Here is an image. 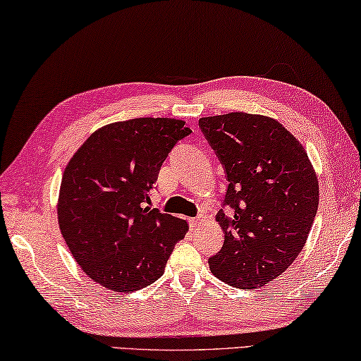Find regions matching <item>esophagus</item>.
<instances>
[{
    "label": "esophagus",
    "instance_id": "34e87169",
    "mask_svg": "<svg viewBox=\"0 0 361 361\" xmlns=\"http://www.w3.org/2000/svg\"><path fill=\"white\" fill-rule=\"evenodd\" d=\"M206 221H208V219H206V216L202 214V216H197L195 219H192L190 224H192V227H200V226H203Z\"/></svg>",
    "mask_w": 361,
    "mask_h": 361
}]
</instances>
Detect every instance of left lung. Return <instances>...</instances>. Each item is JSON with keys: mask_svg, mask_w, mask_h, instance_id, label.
<instances>
[{"mask_svg": "<svg viewBox=\"0 0 361 361\" xmlns=\"http://www.w3.org/2000/svg\"><path fill=\"white\" fill-rule=\"evenodd\" d=\"M198 123L226 168L232 209L230 217L216 214L224 245L209 269L233 288H261L302 251L320 202L317 173L302 144L274 118L232 111Z\"/></svg>", "mask_w": 361, "mask_h": 361, "instance_id": "obj_1", "label": "left lung"}]
</instances>
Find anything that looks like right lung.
Segmentation results:
<instances>
[{
	"label": "right lung",
	"mask_w": 361,
	"mask_h": 361,
	"mask_svg": "<svg viewBox=\"0 0 361 361\" xmlns=\"http://www.w3.org/2000/svg\"><path fill=\"white\" fill-rule=\"evenodd\" d=\"M176 118H133L99 128L63 169L57 221L81 270L116 293L157 281L187 221L145 206L159 168L190 134Z\"/></svg>",
	"instance_id": "1"
}]
</instances>
